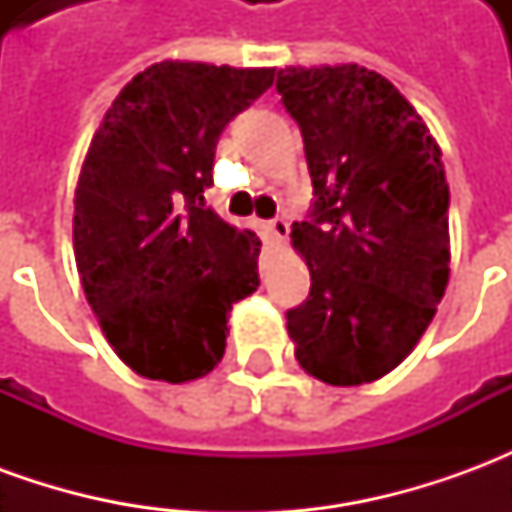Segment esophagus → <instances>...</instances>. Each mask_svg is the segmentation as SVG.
Here are the masks:
<instances>
[{
  "instance_id": "1",
  "label": "esophagus",
  "mask_w": 512,
  "mask_h": 512,
  "mask_svg": "<svg viewBox=\"0 0 512 512\" xmlns=\"http://www.w3.org/2000/svg\"><path fill=\"white\" fill-rule=\"evenodd\" d=\"M268 233L274 235L277 241H285V238H288V233H290L288 219H282V216H277V219H271V222H268Z\"/></svg>"
}]
</instances>
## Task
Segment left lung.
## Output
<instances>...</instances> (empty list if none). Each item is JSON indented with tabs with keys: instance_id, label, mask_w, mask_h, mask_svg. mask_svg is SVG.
Segmentation results:
<instances>
[{
	"instance_id": "obj_1",
	"label": "left lung",
	"mask_w": 512,
	"mask_h": 512,
	"mask_svg": "<svg viewBox=\"0 0 512 512\" xmlns=\"http://www.w3.org/2000/svg\"><path fill=\"white\" fill-rule=\"evenodd\" d=\"M277 90L315 189L290 233L312 288L288 334L318 381L370 384L414 351L450 279L441 147L395 84L354 62L290 65Z\"/></svg>"
}]
</instances>
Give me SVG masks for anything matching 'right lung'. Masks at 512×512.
I'll return each mask as SVG.
<instances>
[{
	"label": "right lung",
	"mask_w": 512,
	"mask_h": 512,
	"mask_svg": "<svg viewBox=\"0 0 512 512\" xmlns=\"http://www.w3.org/2000/svg\"><path fill=\"white\" fill-rule=\"evenodd\" d=\"M277 68L164 60L120 90L84 156L73 255L84 296L134 373L186 384L227 345V312L260 285V238L205 208L224 126Z\"/></svg>",
	"instance_id": "right-lung-1"
}]
</instances>
